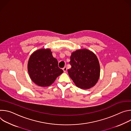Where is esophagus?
Segmentation results:
<instances>
[{"label": "esophagus", "mask_w": 131, "mask_h": 131, "mask_svg": "<svg viewBox=\"0 0 131 131\" xmlns=\"http://www.w3.org/2000/svg\"><path fill=\"white\" fill-rule=\"evenodd\" d=\"M67 68L66 67H64L63 68V71H64V72H66L67 71Z\"/></svg>", "instance_id": "34e87169"}]
</instances>
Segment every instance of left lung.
I'll use <instances>...</instances> for the list:
<instances>
[{
    "instance_id": "obj_1",
    "label": "left lung",
    "mask_w": 131,
    "mask_h": 131,
    "mask_svg": "<svg viewBox=\"0 0 131 131\" xmlns=\"http://www.w3.org/2000/svg\"><path fill=\"white\" fill-rule=\"evenodd\" d=\"M70 69L68 72L75 85L82 89L94 86L100 76V65L96 55L86 49L73 52L70 56Z\"/></svg>"
}]
</instances>
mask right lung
<instances>
[{
	"instance_id": "1",
	"label": "right lung",
	"mask_w": 131,
	"mask_h": 131,
	"mask_svg": "<svg viewBox=\"0 0 131 131\" xmlns=\"http://www.w3.org/2000/svg\"><path fill=\"white\" fill-rule=\"evenodd\" d=\"M27 68L31 80L43 87L51 85L63 72L50 49H40L34 52L29 58Z\"/></svg>"
}]
</instances>
